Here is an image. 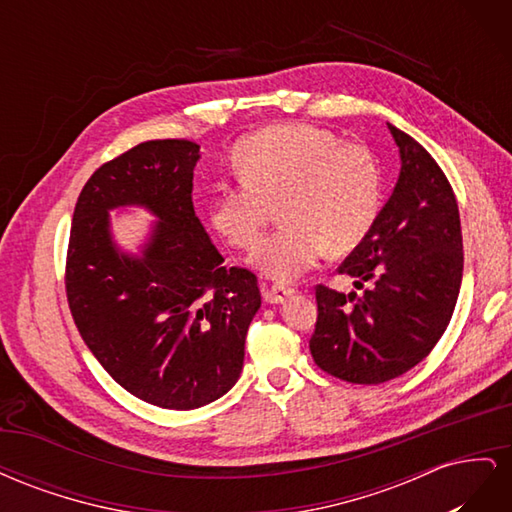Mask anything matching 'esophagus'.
<instances>
[{
    "mask_svg": "<svg viewBox=\"0 0 512 512\" xmlns=\"http://www.w3.org/2000/svg\"><path fill=\"white\" fill-rule=\"evenodd\" d=\"M294 288L284 286V284H262V297H265L267 303H282L288 297H292Z\"/></svg>",
    "mask_w": 512,
    "mask_h": 512,
    "instance_id": "1",
    "label": "esophagus"
}]
</instances>
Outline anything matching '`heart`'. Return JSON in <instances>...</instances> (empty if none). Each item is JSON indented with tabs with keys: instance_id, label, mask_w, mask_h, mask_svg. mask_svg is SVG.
<instances>
[{
	"instance_id": "heart-1",
	"label": "heart",
	"mask_w": 512,
	"mask_h": 512,
	"mask_svg": "<svg viewBox=\"0 0 512 512\" xmlns=\"http://www.w3.org/2000/svg\"><path fill=\"white\" fill-rule=\"evenodd\" d=\"M237 183L209 200L213 228L235 247H252L280 203L284 226L262 239L252 265L275 282H294L322 254L359 247L382 209V170L361 143H342L312 123H280L243 138L235 149Z\"/></svg>"
}]
</instances>
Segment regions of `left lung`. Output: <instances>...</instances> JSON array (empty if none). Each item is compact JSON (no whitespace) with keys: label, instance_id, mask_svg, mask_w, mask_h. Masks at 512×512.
<instances>
[{"label":"left lung","instance_id":"left-lung-1","mask_svg":"<svg viewBox=\"0 0 512 512\" xmlns=\"http://www.w3.org/2000/svg\"><path fill=\"white\" fill-rule=\"evenodd\" d=\"M389 130L401 153L393 196L337 269L368 286L363 294L316 286L309 350L322 371L352 384H380L421 363L451 322L463 275L451 183L421 143Z\"/></svg>","mask_w":512,"mask_h":512}]
</instances>
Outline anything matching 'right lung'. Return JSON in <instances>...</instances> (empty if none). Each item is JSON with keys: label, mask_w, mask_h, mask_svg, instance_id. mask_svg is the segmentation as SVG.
Wrapping results in <instances>:
<instances>
[{"label": "right lung", "mask_w": 512, "mask_h": 512, "mask_svg": "<svg viewBox=\"0 0 512 512\" xmlns=\"http://www.w3.org/2000/svg\"><path fill=\"white\" fill-rule=\"evenodd\" d=\"M200 145L147 141L102 164L76 200L66 297L76 329L111 378L134 397L192 410L232 389L260 307L258 277L224 267L192 190ZM143 204L161 220L143 259L121 255L107 209Z\"/></svg>", "instance_id": "obj_1"}]
</instances>
